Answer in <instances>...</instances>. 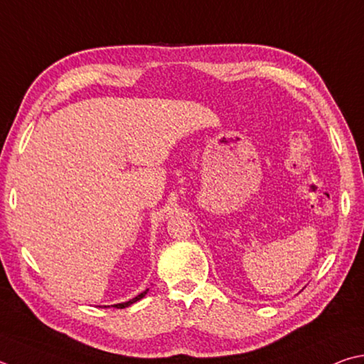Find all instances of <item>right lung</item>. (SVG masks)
Segmentation results:
<instances>
[{
	"instance_id": "obj_1",
	"label": "right lung",
	"mask_w": 364,
	"mask_h": 364,
	"mask_svg": "<svg viewBox=\"0 0 364 364\" xmlns=\"http://www.w3.org/2000/svg\"><path fill=\"white\" fill-rule=\"evenodd\" d=\"M146 293H148V289H146V291H143V293H140V294H138L136 297H134V299H130V301H127V302L114 304V306H113V307H116V309H125V307H129V306H132V304H134V302H136V301H140V299H141V297H144V294H146Z\"/></svg>"
}]
</instances>
